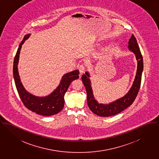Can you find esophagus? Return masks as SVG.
I'll return each mask as SVG.
<instances>
[{"label":"esophagus","instance_id":"esophagus-1","mask_svg":"<svg viewBox=\"0 0 159 159\" xmlns=\"http://www.w3.org/2000/svg\"><path fill=\"white\" fill-rule=\"evenodd\" d=\"M79 70L80 71V74H83L85 72V70H86V67L84 65H80L79 66Z\"/></svg>","mask_w":159,"mask_h":159}]
</instances>
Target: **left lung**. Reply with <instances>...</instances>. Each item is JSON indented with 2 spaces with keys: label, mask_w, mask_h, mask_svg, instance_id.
I'll return each instance as SVG.
<instances>
[{
  "label": "left lung",
  "mask_w": 159,
  "mask_h": 159,
  "mask_svg": "<svg viewBox=\"0 0 159 159\" xmlns=\"http://www.w3.org/2000/svg\"><path fill=\"white\" fill-rule=\"evenodd\" d=\"M129 49L135 54L138 61L137 71L133 85L129 91L123 98L107 105L98 104L94 99L89 79V74L86 72L82 76V82L85 87L87 94V104L89 109L94 114L100 116H110L116 115L130 106L135 101L140 88L141 74L143 69V57L135 36L132 34L129 41Z\"/></svg>",
  "instance_id": "8db88e82"
}]
</instances>
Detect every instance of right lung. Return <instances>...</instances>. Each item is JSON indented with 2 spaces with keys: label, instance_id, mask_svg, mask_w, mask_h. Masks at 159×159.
Instances as JSON below:
<instances>
[{
  "label": "right lung",
  "instance_id": "obj_1",
  "mask_svg": "<svg viewBox=\"0 0 159 159\" xmlns=\"http://www.w3.org/2000/svg\"><path fill=\"white\" fill-rule=\"evenodd\" d=\"M29 35L25 36L20 43L16 53L13 63V76L15 85L20 96V100L25 107L29 110L43 116H52L59 113L64 107V96L72 80L79 78V72L73 71L65 74L60 82L59 86L50 95L39 98L29 93L23 87L19 78L18 70V60L20 51L24 41L28 38Z\"/></svg>",
  "mask_w": 159,
  "mask_h": 159
}]
</instances>
